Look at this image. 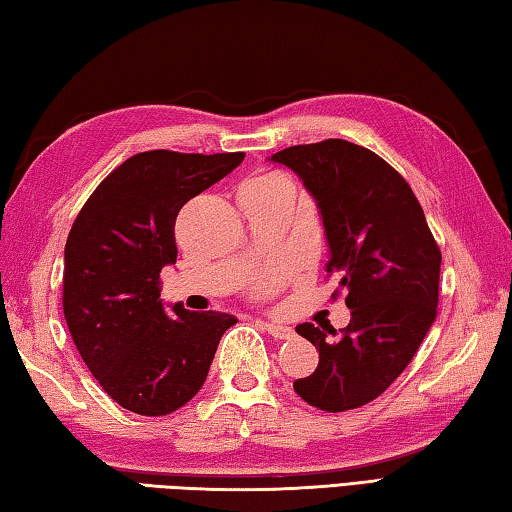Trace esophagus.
<instances>
[{"label": "esophagus", "instance_id": "34e87169", "mask_svg": "<svg viewBox=\"0 0 512 512\" xmlns=\"http://www.w3.org/2000/svg\"><path fill=\"white\" fill-rule=\"evenodd\" d=\"M263 327L267 330L269 336H274V339H292L294 336V330L289 325H283V323H274V321H263Z\"/></svg>", "mask_w": 512, "mask_h": 512}]
</instances>
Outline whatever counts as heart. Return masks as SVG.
Wrapping results in <instances>:
<instances>
[{
    "label": "heart",
    "mask_w": 512,
    "mask_h": 512,
    "mask_svg": "<svg viewBox=\"0 0 512 512\" xmlns=\"http://www.w3.org/2000/svg\"><path fill=\"white\" fill-rule=\"evenodd\" d=\"M276 176L274 173H260V176H256V178H252L249 182H267V180H274ZM274 278H276V269H269V272H265L263 276L258 278V285L260 287H267V285H272L274 283Z\"/></svg>",
    "instance_id": "1"
}]
</instances>
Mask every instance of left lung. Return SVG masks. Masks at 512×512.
Here are the masks:
<instances>
[{"mask_svg":"<svg viewBox=\"0 0 512 512\" xmlns=\"http://www.w3.org/2000/svg\"><path fill=\"white\" fill-rule=\"evenodd\" d=\"M269 160L292 169L316 200L327 272H339L352 310L339 334L332 325H296L318 365L294 390L325 412L365 406L406 370L435 323L441 252L408 182L370 149L323 140Z\"/></svg>","mask_w":512,"mask_h":512,"instance_id":"obj_1","label":"left lung"}]
</instances>
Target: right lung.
<instances>
[{
	"label": "right lung",
	"instance_id": "1",
	"mask_svg": "<svg viewBox=\"0 0 512 512\" xmlns=\"http://www.w3.org/2000/svg\"><path fill=\"white\" fill-rule=\"evenodd\" d=\"M245 153L144 151L109 173L86 200L64 247V318L77 352L113 401L144 417L185 406L202 388L236 316L165 312L162 267L185 202L223 180Z\"/></svg>",
	"mask_w": 512,
	"mask_h": 512
}]
</instances>
